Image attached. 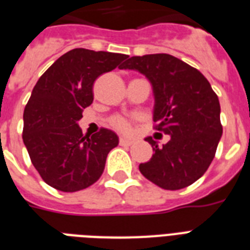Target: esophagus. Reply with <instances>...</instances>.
I'll return each instance as SVG.
<instances>
[{
	"instance_id": "34e87169",
	"label": "esophagus",
	"mask_w": 250,
	"mask_h": 250,
	"mask_svg": "<svg viewBox=\"0 0 250 250\" xmlns=\"http://www.w3.org/2000/svg\"><path fill=\"white\" fill-rule=\"evenodd\" d=\"M119 144H121V145H131V144H132V140H129V139H125V137H121V139H119Z\"/></svg>"
}]
</instances>
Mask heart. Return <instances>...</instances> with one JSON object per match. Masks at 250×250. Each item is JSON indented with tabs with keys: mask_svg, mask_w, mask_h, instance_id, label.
Instances as JSON below:
<instances>
[{
	"mask_svg": "<svg viewBox=\"0 0 250 250\" xmlns=\"http://www.w3.org/2000/svg\"><path fill=\"white\" fill-rule=\"evenodd\" d=\"M110 125L118 131H121V132H129L131 131V122L128 119H125V117H121V115H115V117L111 118Z\"/></svg>",
	"mask_w": 250,
	"mask_h": 250,
	"instance_id": "b5f03b06",
	"label": "heart"
}]
</instances>
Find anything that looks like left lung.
<instances>
[{"mask_svg": "<svg viewBox=\"0 0 250 250\" xmlns=\"http://www.w3.org/2000/svg\"><path fill=\"white\" fill-rule=\"evenodd\" d=\"M121 68L136 70L152 83L157 131L170 135L162 148L146 137L154 154L140 164L145 178L164 189L193 184L209 168L221 140V105L205 76L170 54L131 57Z\"/></svg>", "mask_w": 250, "mask_h": 250, "instance_id": "1", "label": "left lung"}]
</instances>
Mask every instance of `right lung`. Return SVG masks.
<instances>
[{"label": "right lung", "instance_id": "right-lung-1", "mask_svg": "<svg viewBox=\"0 0 250 250\" xmlns=\"http://www.w3.org/2000/svg\"><path fill=\"white\" fill-rule=\"evenodd\" d=\"M119 53L72 49L60 57L36 83L23 114V143L46 184L62 192L88 188L100 179L106 157L119 143L101 128L84 136L78 122L93 102L98 76L125 63Z\"/></svg>", "mask_w": 250, "mask_h": 250}]
</instances>
